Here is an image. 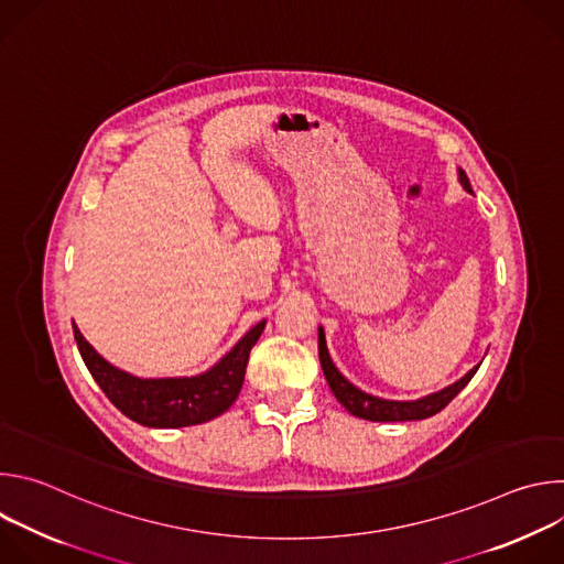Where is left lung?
I'll list each match as a JSON object with an SVG mask.
<instances>
[{
  "instance_id": "left-lung-1",
  "label": "left lung",
  "mask_w": 564,
  "mask_h": 564,
  "mask_svg": "<svg viewBox=\"0 0 564 564\" xmlns=\"http://www.w3.org/2000/svg\"><path fill=\"white\" fill-rule=\"evenodd\" d=\"M459 183L464 185V189L468 194H473L468 176L459 170ZM318 359H321V368H324V375L328 379V386L333 390V394L337 397L339 404L355 417L361 420H370V422H411V420H426L433 417L435 413H440L444 406H448V401L470 381V377L477 372L479 366H475L473 370H468L459 381H455L453 386L433 392L429 397H422L417 401H388V399H379L372 394L361 392L359 388H355L333 364L328 348H326V337H324V328H318Z\"/></svg>"
}]
</instances>
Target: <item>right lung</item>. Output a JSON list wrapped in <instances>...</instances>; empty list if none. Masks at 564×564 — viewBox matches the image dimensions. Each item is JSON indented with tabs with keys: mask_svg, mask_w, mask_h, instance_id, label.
Returning <instances> with one entry per match:
<instances>
[{
	"mask_svg": "<svg viewBox=\"0 0 564 564\" xmlns=\"http://www.w3.org/2000/svg\"><path fill=\"white\" fill-rule=\"evenodd\" d=\"M265 321L257 324L212 370L185 379H138L102 359L73 324V335L89 372L111 404L129 420L149 429H181L223 415L240 392L250 350Z\"/></svg>",
	"mask_w": 564,
	"mask_h": 564,
	"instance_id": "right-lung-1",
	"label": "right lung"
}]
</instances>
